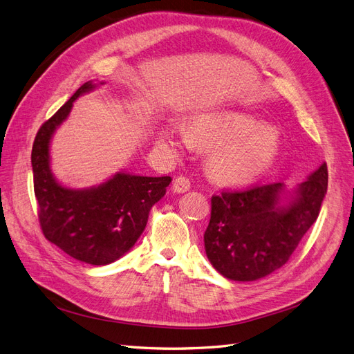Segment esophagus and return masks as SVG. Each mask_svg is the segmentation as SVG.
Listing matches in <instances>:
<instances>
[{
    "label": "esophagus",
    "instance_id": "34e87169",
    "mask_svg": "<svg viewBox=\"0 0 354 354\" xmlns=\"http://www.w3.org/2000/svg\"><path fill=\"white\" fill-rule=\"evenodd\" d=\"M189 189H190V180L187 177H183V176L176 177L173 183V190L176 194H185V192H187Z\"/></svg>",
    "mask_w": 354,
    "mask_h": 354
}]
</instances>
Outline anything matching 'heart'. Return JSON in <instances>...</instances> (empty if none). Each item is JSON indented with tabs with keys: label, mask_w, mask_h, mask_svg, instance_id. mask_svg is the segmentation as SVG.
I'll return each mask as SVG.
<instances>
[{
	"label": "heart",
	"mask_w": 354,
	"mask_h": 354,
	"mask_svg": "<svg viewBox=\"0 0 354 354\" xmlns=\"http://www.w3.org/2000/svg\"><path fill=\"white\" fill-rule=\"evenodd\" d=\"M195 140L208 149L212 176L226 183L242 185L255 180L270 168L279 151V136L272 127H261L251 118L232 113H208L195 118L190 127ZM159 145L180 152L190 145V136L167 127L159 134Z\"/></svg>",
	"instance_id": "obj_1"
}]
</instances>
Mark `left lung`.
Listing matches in <instances>:
<instances>
[{
  "label": "left lung",
  "mask_w": 354,
  "mask_h": 354,
  "mask_svg": "<svg viewBox=\"0 0 354 354\" xmlns=\"http://www.w3.org/2000/svg\"><path fill=\"white\" fill-rule=\"evenodd\" d=\"M326 189L328 167L322 164L295 189L286 205L281 203L283 183L212 195L203 242L214 269L242 282L281 269L319 217Z\"/></svg>",
  "instance_id": "obj_1"
}]
</instances>
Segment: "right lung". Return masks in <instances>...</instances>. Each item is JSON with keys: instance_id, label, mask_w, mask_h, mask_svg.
Segmentation results:
<instances>
[{"instance_id": "add662e5", "label": "right lung", "mask_w": 354, "mask_h": 354, "mask_svg": "<svg viewBox=\"0 0 354 354\" xmlns=\"http://www.w3.org/2000/svg\"><path fill=\"white\" fill-rule=\"evenodd\" d=\"M95 85L88 81L41 125L32 146L34 192L44 236L80 261L104 266L130 251L143 233L149 211L165 195L171 177H143L118 173L90 189L59 185L50 168V140L66 120L72 103Z\"/></svg>"}]
</instances>
